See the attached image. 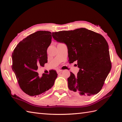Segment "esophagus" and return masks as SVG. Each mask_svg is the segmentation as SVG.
Listing matches in <instances>:
<instances>
[{
    "mask_svg": "<svg viewBox=\"0 0 122 122\" xmlns=\"http://www.w3.org/2000/svg\"><path fill=\"white\" fill-rule=\"evenodd\" d=\"M62 71V70H61L60 69H58V70H57V72H61Z\"/></svg>",
    "mask_w": 122,
    "mask_h": 122,
    "instance_id": "34e87169",
    "label": "esophagus"
}]
</instances>
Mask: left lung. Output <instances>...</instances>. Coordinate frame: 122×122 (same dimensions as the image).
<instances>
[{"label":"left lung","mask_w":122,"mask_h":122,"mask_svg":"<svg viewBox=\"0 0 122 122\" xmlns=\"http://www.w3.org/2000/svg\"><path fill=\"white\" fill-rule=\"evenodd\" d=\"M52 35L57 42L66 44L69 62L76 61L80 69L77 76L70 72L69 90L84 97L99 92L112 67L105 39L83 28L52 32Z\"/></svg>","instance_id":"obj_1"}]
</instances>
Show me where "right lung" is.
Segmentation results:
<instances>
[{"instance_id":"add662e5","label":"right lung","mask_w":122,"mask_h":122,"mask_svg":"<svg viewBox=\"0 0 122 122\" xmlns=\"http://www.w3.org/2000/svg\"><path fill=\"white\" fill-rule=\"evenodd\" d=\"M51 32L38 31L18 44L12 53V69L21 90L32 97H39L53 86L57 77L55 70L40 77L38 66L47 63L46 50L51 43Z\"/></svg>"}]
</instances>
